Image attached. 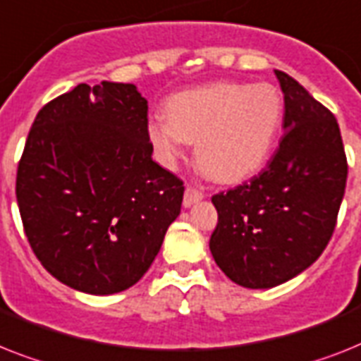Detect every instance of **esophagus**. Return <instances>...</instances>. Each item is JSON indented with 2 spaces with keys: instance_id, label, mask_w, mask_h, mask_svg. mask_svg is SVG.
Masks as SVG:
<instances>
[{
  "instance_id": "obj_1",
  "label": "esophagus",
  "mask_w": 361,
  "mask_h": 361,
  "mask_svg": "<svg viewBox=\"0 0 361 361\" xmlns=\"http://www.w3.org/2000/svg\"><path fill=\"white\" fill-rule=\"evenodd\" d=\"M202 198H204V192H202V190L195 189V187H187L185 195H183V206H195L196 202H200Z\"/></svg>"
}]
</instances>
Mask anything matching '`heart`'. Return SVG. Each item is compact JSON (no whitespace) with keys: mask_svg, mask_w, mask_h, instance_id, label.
Instances as JSON below:
<instances>
[{"mask_svg":"<svg viewBox=\"0 0 361 361\" xmlns=\"http://www.w3.org/2000/svg\"><path fill=\"white\" fill-rule=\"evenodd\" d=\"M166 118L146 133L161 161L174 166L185 142H195L200 171L222 183L247 180L265 165L283 120V98L269 83H211L166 102Z\"/></svg>","mask_w":361,"mask_h":361,"instance_id":"1","label":"heart"}]
</instances>
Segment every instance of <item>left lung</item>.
<instances>
[{"label":"left lung","instance_id":"8db88e82","mask_svg":"<svg viewBox=\"0 0 361 361\" xmlns=\"http://www.w3.org/2000/svg\"><path fill=\"white\" fill-rule=\"evenodd\" d=\"M274 74L286 104L280 148L248 183L211 198L219 213L213 259L248 289L280 286L323 254L347 185L338 120L297 79Z\"/></svg>","mask_w":361,"mask_h":361}]
</instances>
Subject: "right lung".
Returning a JSON list of instances; mask_svg holds the SVG:
<instances>
[{
  "label": "right lung",
  "mask_w": 361,
  "mask_h": 361,
  "mask_svg": "<svg viewBox=\"0 0 361 361\" xmlns=\"http://www.w3.org/2000/svg\"><path fill=\"white\" fill-rule=\"evenodd\" d=\"M148 102L131 83H79L38 111L16 174L35 256L64 286L113 295L150 269L183 181L152 159Z\"/></svg>",
  "instance_id": "right-lung-1"
}]
</instances>
